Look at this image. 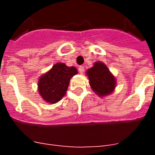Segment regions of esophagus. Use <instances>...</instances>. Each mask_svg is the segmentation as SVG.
Returning <instances> with one entry per match:
<instances>
[{"label":"esophagus","mask_w":155,"mask_h":155,"mask_svg":"<svg viewBox=\"0 0 155 155\" xmlns=\"http://www.w3.org/2000/svg\"><path fill=\"white\" fill-rule=\"evenodd\" d=\"M78 71L80 72V74H83L84 72V68L83 66H80L78 68Z\"/></svg>","instance_id":"esophagus-1"}]
</instances>
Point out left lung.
Returning <instances> with one entry per match:
<instances>
[{
    "mask_svg": "<svg viewBox=\"0 0 155 155\" xmlns=\"http://www.w3.org/2000/svg\"><path fill=\"white\" fill-rule=\"evenodd\" d=\"M86 74L88 77L91 89L98 96H106L115 90L116 78L103 63L100 61L94 63L92 68L87 70Z\"/></svg>",
    "mask_w": 155,
    "mask_h": 155,
    "instance_id": "1",
    "label": "left lung"
}]
</instances>
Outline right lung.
Returning a JSON list of instances; mask_svg holds the SVG:
<instances>
[{
  "mask_svg": "<svg viewBox=\"0 0 155 155\" xmlns=\"http://www.w3.org/2000/svg\"><path fill=\"white\" fill-rule=\"evenodd\" d=\"M77 74L74 67H68L63 63L54 64L38 81V91L42 99L50 104L59 102L65 95L71 78Z\"/></svg>",
  "mask_w": 155,
  "mask_h": 155,
  "instance_id": "right-lung-1",
  "label": "right lung"
}]
</instances>
